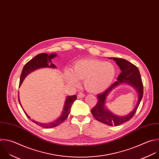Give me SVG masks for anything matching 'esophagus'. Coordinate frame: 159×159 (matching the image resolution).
Here are the masks:
<instances>
[{
	"instance_id": "obj_1",
	"label": "esophagus",
	"mask_w": 159,
	"mask_h": 159,
	"mask_svg": "<svg viewBox=\"0 0 159 159\" xmlns=\"http://www.w3.org/2000/svg\"><path fill=\"white\" fill-rule=\"evenodd\" d=\"M85 96V94L82 92H79V93L77 95V97L79 98H83Z\"/></svg>"
}]
</instances>
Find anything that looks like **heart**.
I'll list each match as a JSON object with an SVG mask.
<instances>
[{
    "mask_svg": "<svg viewBox=\"0 0 159 159\" xmlns=\"http://www.w3.org/2000/svg\"><path fill=\"white\" fill-rule=\"evenodd\" d=\"M116 74L115 66L110 63L96 59H83L77 61L72 70L65 71L67 82L77 85L79 80H84L85 88L93 93L106 89L114 80Z\"/></svg>",
    "mask_w": 159,
    "mask_h": 159,
    "instance_id": "b5f03b06",
    "label": "heart"
}]
</instances>
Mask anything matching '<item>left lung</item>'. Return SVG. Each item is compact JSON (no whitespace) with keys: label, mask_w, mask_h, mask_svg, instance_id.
<instances>
[{"label":"left lung","mask_w":159,"mask_h":159,"mask_svg":"<svg viewBox=\"0 0 159 159\" xmlns=\"http://www.w3.org/2000/svg\"><path fill=\"white\" fill-rule=\"evenodd\" d=\"M116 62L121 70L117 80L107 90L97 95L98 102L91 110L93 117L98 121L110 126H118L129 121L132 118L140 104L143 94V84L138 68L127 60L120 58H110ZM127 83L134 87L138 93V101L134 110L125 116H118L111 113L105 107V101L110 92L120 83Z\"/></svg>","instance_id":"obj_1"}]
</instances>
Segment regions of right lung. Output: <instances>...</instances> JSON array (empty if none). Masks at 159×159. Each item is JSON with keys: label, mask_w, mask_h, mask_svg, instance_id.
<instances>
[{"label": "right lung", "mask_w": 159, "mask_h": 159, "mask_svg": "<svg viewBox=\"0 0 159 159\" xmlns=\"http://www.w3.org/2000/svg\"><path fill=\"white\" fill-rule=\"evenodd\" d=\"M56 56H57V54H52L48 55L47 54H45V53H42V54H39L37 55L35 57H34L30 61H29L24 66V67L22 69V73L20 75V78L19 87L22 84V82L24 81V80L26 77V76L32 72V71H34L35 70L40 69V68H44V67L56 68V66L52 62V59ZM76 98H77V96L75 95H72V96H67L66 97L62 113L61 116L57 119L55 120L54 121L48 122L47 124H46V123L43 124V123L37 122L34 120H31L33 122H34L35 124H36L37 125L40 126L43 128H45V129H50V128L55 127L60 125L61 124H62L66 120V119L67 118V117L70 113V108L72 107V103L76 100ZM18 99H19V102L20 103V106L22 108V105L19 100V95H18ZM22 109H23V108H22ZM23 111L25 112L27 117L29 119H30V117L26 114L25 111L24 110H23Z\"/></svg>", "instance_id": "1"}]
</instances>
